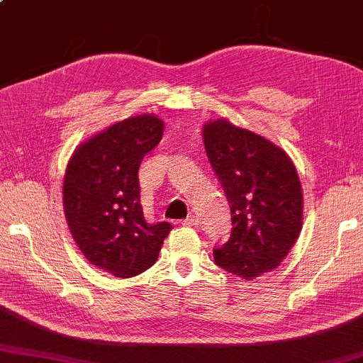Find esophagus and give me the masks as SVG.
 Wrapping results in <instances>:
<instances>
[{
  "label": "esophagus",
  "instance_id": "1",
  "mask_svg": "<svg viewBox=\"0 0 363 363\" xmlns=\"http://www.w3.org/2000/svg\"><path fill=\"white\" fill-rule=\"evenodd\" d=\"M182 223H184V225H189V227L199 225V218L196 216H189L187 218H184Z\"/></svg>",
  "mask_w": 363,
  "mask_h": 363
}]
</instances>
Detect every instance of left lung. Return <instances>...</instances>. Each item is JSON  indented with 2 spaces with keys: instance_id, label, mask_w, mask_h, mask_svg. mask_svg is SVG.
I'll list each match as a JSON object with an SVG mask.
<instances>
[{
  "instance_id": "left-lung-1",
  "label": "left lung",
  "mask_w": 363,
  "mask_h": 363,
  "mask_svg": "<svg viewBox=\"0 0 363 363\" xmlns=\"http://www.w3.org/2000/svg\"><path fill=\"white\" fill-rule=\"evenodd\" d=\"M208 162L232 213L230 238L213 248L225 272L253 279L283 262L303 225V191L288 155L227 120L203 126Z\"/></svg>"
}]
</instances>
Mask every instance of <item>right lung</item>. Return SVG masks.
Instances as JSON below:
<instances>
[{"instance_id":"obj_1","label":"right lung","mask_w":363,"mask_h":363,"mask_svg":"<svg viewBox=\"0 0 363 363\" xmlns=\"http://www.w3.org/2000/svg\"><path fill=\"white\" fill-rule=\"evenodd\" d=\"M164 125L140 115L111 125L84 143L64 177V212L70 233L91 264L116 278L151 268L169 235V222L143 213L138 169L157 146Z\"/></svg>"}]
</instances>
